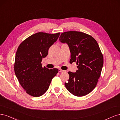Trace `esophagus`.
Returning <instances> with one entry per match:
<instances>
[{"mask_svg": "<svg viewBox=\"0 0 120 120\" xmlns=\"http://www.w3.org/2000/svg\"><path fill=\"white\" fill-rule=\"evenodd\" d=\"M59 71L60 72H65L66 71H64V70H60V69H59Z\"/></svg>", "mask_w": 120, "mask_h": 120, "instance_id": "obj_1", "label": "esophagus"}]
</instances>
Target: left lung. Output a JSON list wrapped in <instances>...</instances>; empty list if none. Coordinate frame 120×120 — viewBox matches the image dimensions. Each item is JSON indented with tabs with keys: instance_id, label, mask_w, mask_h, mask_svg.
Instances as JSON below:
<instances>
[{
	"instance_id": "1",
	"label": "left lung",
	"mask_w": 120,
	"mask_h": 120,
	"mask_svg": "<svg viewBox=\"0 0 120 120\" xmlns=\"http://www.w3.org/2000/svg\"><path fill=\"white\" fill-rule=\"evenodd\" d=\"M59 41L67 43L71 52L70 63L77 62L76 72L68 71L67 89L77 97L88 95L95 89L102 70L104 59L99 45L92 36L79 31L61 34Z\"/></svg>"
}]
</instances>
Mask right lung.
Here are the masks:
<instances>
[{
	"label": "right lung",
	"mask_w": 120,
	"mask_h": 120,
	"mask_svg": "<svg viewBox=\"0 0 120 120\" xmlns=\"http://www.w3.org/2000/svg\"><path fill=\"white\" fill-rule=\"evenodd\" d=\"M60 33L38 32L21 43L15 54L14 72L21 86L31 96L38 97L48 90L57 68H42V59L59 38Z\"/></svg>",
	"instance_id": "1"
}]
</instances>
